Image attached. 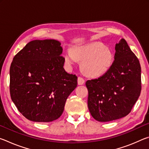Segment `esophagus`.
<instances>
[{
	"label": "esophagus",
	"instance_id": "34e87169",
	"mask_svg": "<svg viewBox=\"0 0 149 149\" xmlns=\"http://www.w3.org/2000/svg\"><path fill=\"white\" fill-rule=\"evenodd\" d=\"M85 82V79L82 77H78L77 79V83L78 85H83Z\"/></svg>",
	"mask_w": 149,
	"mask_h": 149
}]
</instances>
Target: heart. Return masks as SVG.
Segmentation results:
<instances>
[{
    "mask_svg": "<svg viewBox=\"0 0 149 149\" xmlns=\"http://www.w3.org/2000/svg\"><path fill=\"white\" fill-rule=\"evenodd\" d=\"M74 54L77 59L82 62L84 71L93 77L104 74L110 68L113 62V54L111 50L100 42L76 48L74 50ZM74 56L72 52H66L65 62L70 65L74 64L76 62Z\"/></svg>",
    "mask_w": 149,
    "mask_h": 149,
    "instance_id": "b5f03b06",
    "label": "heart"
}]
</instances>
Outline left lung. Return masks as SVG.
<instances>
[{
    "instance_id": "1",
    "label": "left lung",
    "mask_w": 149,
    "mask_h": 149,
    "mask_svg": "<svg viewBox=\"0 0 149 149\" xmlns=\"http://www.w3.org/2000/svg\"><path fill=\"white\" fill-rule=\"evenodd\" d=\"M114 60L108 71L87 80L88 108L99 122H110L129 114L141 91V70L137 57L124 39L115 46Z\"/></svg>"
}]
</instances>
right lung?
Instances as JSON below:
<instances>
[{
  "label": "right lung",
  "instance_id": "right-lung-1",
  "mask_svg": "<svg viewBox=\"0 0 149 149\" xmlns=\"http://www.w3.org/2000/svg\"><path fill=\"white\" fill-rule=\"evenodd\" d=\"M60 42L34 40L15 55L10 68V93L19 112L33 122L60 117L77 77L65 71Z\"/></svg>",
  "mask_w": 149,
  "mask_h": 149
}]
</instances>
